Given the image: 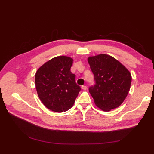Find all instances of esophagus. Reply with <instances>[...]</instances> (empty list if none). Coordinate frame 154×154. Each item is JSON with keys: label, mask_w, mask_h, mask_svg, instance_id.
Here are the masks:
<instances>
[{"label": "esophagus", "mask_w": 154, "mask_h": 154, "mask_svg": "<svg viewBox=\"0 0 154 154\" xmlns=\"http://www.w3.org/2000/svg\"><path fill=\"white\" fill-rule=\"evenodd\" d=\"M82 88L83 90H87V87L86 85H82Z\"/></svg>", "instance_id": "34e87169"}]
</instances>
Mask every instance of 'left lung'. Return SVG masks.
<instances>
[{
	"mask_svg": "<svg viewBox=\"0 0 154 154\" xmlns=\"http://www.w3.org/2000/svg\"><path fill=\"white\" fill-rule=\"evenodd\" d=\"M96 85L89 92L97 107L105 112L118 108L127 97L132 76L123 65L112 56L100 54L87 58Z\"/></svg>",
	"mask_w": 154,
	"mask_h": 154,
	"instance_id": "obj_1",
	"label": "left lung"
}]
</instances>
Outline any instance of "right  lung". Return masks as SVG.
<instances>
[{
    "instance_id": "right-lung-1",
    "label": "right lung",
    "mask_w": 154,
    "mask_h": 154,
    "mask_svg": "<svg viewBox=\"0 0 154 154\" xmlns=\"http://www.w3.org/2000/svg\"><path fill=\"white\" fill-rule=\"evenodd\" d=\"M73 59L58 56L44 63L35 74V87L45 106L56 112H63L73 106L80 87L71 72Z\"/></svg>"
}]
</instances>
